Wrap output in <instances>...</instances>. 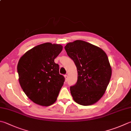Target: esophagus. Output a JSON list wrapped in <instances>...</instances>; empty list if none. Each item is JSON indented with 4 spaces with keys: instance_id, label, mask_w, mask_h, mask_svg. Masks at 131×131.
<instances>
[{
    "instance_id": "esophagus-1",
    "label": "esophagus",
    "mask_w": 131,
    "mask_h": 131,
    "mask_svg": "<svg viewBox=\"0 0 131 131\" xmlns=\"http://www.w3.org/2000/svg\"><path fill=\"white\" fill-rule=\"evenodd\" d=\"M64 78H65V81H66L67 80V79H68V76L67 75H64Z\"/></svg>"
}]
</instances>
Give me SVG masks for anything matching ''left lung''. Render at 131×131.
I'll list each match as a JSON object with an SVG mask.
<instances>
[{
    "mask_svg": "<svg viewBox=\"0 0 131 131\" xmlns=\"http://www.w3.org/2000/svg\"><path fill=\"white\" fill-rule=\"evenodd\" d=\"M65 50L77 68L78 81L70 87L73 100L91 105L104 95L112 75L108 56L97 46L77 40L67 44Z\"/></svg>",
    "mask_w": 131,
    "mask_h": 131,
    "instance_id": "left-lung-1",
    "label": "left lung"
}]
</instances>
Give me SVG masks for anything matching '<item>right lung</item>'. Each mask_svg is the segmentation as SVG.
<instances>
[{"label":"right lung","instance_id":"obj_1","mask_svg":"<svg viewBox=\"0 0 131 131\" xmlns=\"http://www.w3.org/2000/svg\"><path fill=\"white\" fill-rule=\"evenodd\" d=\"M62 50L60 44L46 43L27 51L19 59L17 70L20 85L37 104L47 107L57 99L65 80L54 59Z\"/></svg>","mask_w":131,"mask_h":131}]
</instances>
